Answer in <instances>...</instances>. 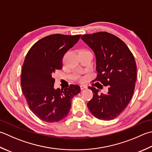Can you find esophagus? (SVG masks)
<instances>
[{"label":"esophagus","mask_w":152,"mask_h":152,"mask_svg":"<svg viewBox=\"0 0 152 152\" xmlns=\"http://www.w3.org/2000/svg\"><path fill=\"white\" fill-rule=\"evenodd\" d=\"M88 88V86L86 85H81L80 86V89H81V90H83L84 89H86Z\"/></svg>","instance_id":"1"}]
</instances>
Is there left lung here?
Listing matches in <instances>:
<instances>
[{
	"label": "left lung",
	"mask_w": 152,
	"mask_h": 152,
	"mask_svg": "<svg viewBox=\"0 0 152 152\" xmlns=\"http://www.w3.org/2000/svg\"><path fill=\"white\" fill-rule=\"evenodd\" d=\"M81 39L96 56L97 75L94 81L109 86L107 94H99L98 89L88 87L94 96L88 107L98 119L113 120L126 109L132 97L136 80L134 57L126 45L110 33L83 35Z\"/></svg>",
	"instance_id": "left-lung-1"
}]
</instances>
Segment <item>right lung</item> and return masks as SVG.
I'll return each instance as SVG.
<instances>
[{
  "instance_id": "right-lung-1",
  "label": "right lung",
  "mask_w": 152,
  "mask_h": 152,
  "mask_svg": "<svg viewBox=\"0 0 152 152\" xmlns=\"http://www.w3.org/2000/svg\"><path fill=\"white\" fill-rule=\"evenodd\" d=\"M81 35L53 34L37 41L26 56L21 86L31 111L47 123L63 119L68 114L71 102L80 92L78 85H70L64 90L54 89L52 75L62 68L65 53L75 45Z\"/></svg>"
}]
</instances>
